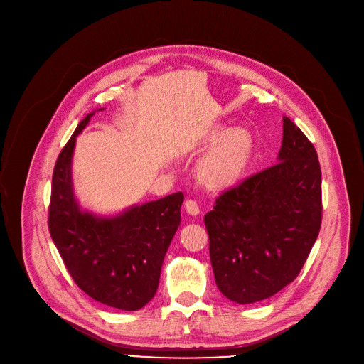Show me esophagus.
<instances>
[{
	"label": "esophagus",
	"instance_id": "esophagus-1",
	"mask_svg": "<svg viewBox=\"0 0 364 364\" xmlns=\"http://www.w3.org/2000/svg\"><path fill=\"white\" fill-rule=\"evenodd\" d=\"M184 208H186V213L188 215H192V217H196L200 213V209H199V206H198V203L195 200H186Z\"/></svg>",
	"mask_w": 364,
	"mask_h": 364
}]
</instances>
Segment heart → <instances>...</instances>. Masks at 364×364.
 <instances>
[{
  "mask_svg": "<svg viewBox=\"0 0 364 364\" xmlns=\"http://www.w3.org/2000/svg\"><path fill=\"white\" fill-rule=\"evenodd\" d=\"M200 144L213 147L198 165V180L211 192H224L235 187L246 174L254 156V134L245 127L224 131L221 125L208 129Z\"/></svg>",
  "mask_w": 364,
  "mask_h": 364,
  "instance_id": "obj_1",
  "label": "heart"
}]
</instances>
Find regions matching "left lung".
Listing matches in <instances>:
<instances>
[{
	"mask_svg": "<svg viewBox=\"0 0 364 364\" xmlns=\"http://www.w3.org/2000/svg\"><path fill=\"white\" fill-rule=\"evenodd\" d=\"M215 282L254 304L296 279L321 224V171L304 132L283 118L277 164L227 190L205 218Z\"/></svg>",
	"mask_w": 364,
	"mask_h": 364,
	"instance_id": "obj_1",
	"label": "left lung"
}]
</instances>
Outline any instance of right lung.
<instances>
[{
  "label": "right lung",
  "instance_id": "obj_1",
  "mask_svg": "<svg viewBox=\"0 0 364 364\" xmlns=\"http://www.w3.org/2000/svg\"><path fill=\"white\" fill-rule=\"evenodd\" d=\"M105 110V109H99ZM94 112L76 127L53 171L48 228L75 283L109 307L137 311L155 296L162 262L181 223V192L99 215L75 196L72 158L76 137Z\"/></svg>",
  "mask_w": 364,
  "mask_h": 364
}]
</instances>
